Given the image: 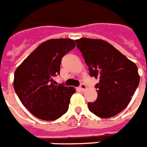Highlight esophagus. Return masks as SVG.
<instances>
[{
  "label": "esophagus",
  "instance_id": "obj_1",
  "mask_svg": "<svg viewBox=\"0 0 147 147\" xmlns=\"http://www.w3.org/2000/svg\"><path fill=\"white\" fill-rule=\"evenodd\" d=\"M80 90H81V91H85L86 90H87V86L84 84H81V85H80V87H79Z\"/></svg>",
  "mask_w": 147,
  "mask_h": 147
}]
</instances>
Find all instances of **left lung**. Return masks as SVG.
I'll list each match as a JSON object with an SVG mask.
<instances>
[{"instance_id":"obj_1","label":"left lung","mask_w":147,"mask_h":147,"mask_svg":"<svg viewBox=\"0 0 147 147\" xmlns=\"http://www.w3.org/2000/svg\"><path fill=\"white\" fill-rule=\"evenodd\" d=\"M90 75L99 79L98 97L88 102L89 110L102 118L117 115L129 104L140 82L138 67L112 45L102 39L76 40Z\"/></svg>"}]
</instances>
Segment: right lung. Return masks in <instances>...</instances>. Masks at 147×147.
<instances>
[{
  "label": "right lung",
  "mask_w": 147,
  "mask_h": 147,
  "mask_svg": "<svg viewBox=\"0 0 147 147\" xmlns=\"http://www.w3.org/2000/svg\"><path fill=\"white\" fill-rule=\"evenodd\" d=\"M76 47L73 39L45 41L33 51L14 74V90L23 105L42 120L51 121L67 112L76 90L55 85L63 57Z\"/></svg>",
  "instance_id": "right-lung-1"
}]
</instances>
